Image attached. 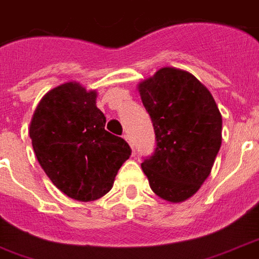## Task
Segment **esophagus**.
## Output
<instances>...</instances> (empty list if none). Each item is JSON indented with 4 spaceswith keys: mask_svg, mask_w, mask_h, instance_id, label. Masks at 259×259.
<instances>
[{
    "mask_svg": "<svg viewBox=\"0 0 259 259\" xmlns=\"http://www.w3.org/2000/svg\"><path fill=\"white\" fill-rule=\"evenodd\" d=\"M123 138H125L126 141H127V144H129V145L132 146V148H133V144H132V140H130L129 134H125V136H123Z\"/></svg>",
    "mask_w": 259,
    "mask_h": 259,
    "instance_id": "esophagus-1",
    "label": "esophagus"
}]
</instances>
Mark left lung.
<instances>
[{"label": "left lung", "instance_id": "obj_1", "mask_svg": "<svg viewBox=\"0 0 259 259\" xmlns=\"http://www.w3.org/2000/svg\"><path fill=\"white\" fill-rule=\"evenodd\" d=\"M137 87L157 141L142 170L157 196L181 203L211 173L222 145V114L209 90L188 71L164 67Z\"/></svg>", "mask_w": 259, "mask_h": 259}]
</instances>
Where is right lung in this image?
Masks as SVG:
<instances>
[{"mask_svg":"<svg viewBox=\"0 0 259 259\" xmlns=\"http://www.w3.org/2000/svg\"><path fill=\"white\" fill-rule=\"evenodd\" d=\"M97 91L78 82L50 90L38 102L29 126L34 154L47 176L64 195L94 201L113 188L132 149L105 130Z\"/></svg>","mask_w":259,"mask_h":259,"instance_id":"add662e5","label":"right lung"}]
</instances>
